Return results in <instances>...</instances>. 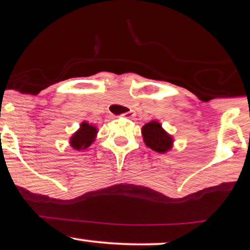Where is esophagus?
I'll return each mask as SVG.
<instances>
[{
    "label": "esophagus",
    "instance_id": "1",
    "mask_svg": "<svg viewBox=\"0 0 250 250\" xmlns=\"http://www.w3.org/2000/svg\"><path fill=\"white\" fill-rule=\"evenodd\" d=\"M133 115H135V112H133V111H128V112H125V113L122 114V117H125V118H132Z\"/></svg>",
    "mask_w": 250,
    "mask_h": 250
}]
</instances>
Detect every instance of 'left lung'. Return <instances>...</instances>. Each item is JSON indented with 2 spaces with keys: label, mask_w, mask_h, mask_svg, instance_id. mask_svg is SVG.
<instances>
[{
  "label": "left lung",
  "mask_w": 250,
  "mask_h": 250,
  "mask_svg": "<svg viewBox=\"0 0 250 250\" xmlns=\"http://www.w3.org/2000/svg\"><path fill=\"white\" fill-rule=\"evenodd\" d=\"M144 143L150 149L165 154L173 147V137L163 129L159 121H150L142 128Z\"/></svg>",
  "instance_id": "obj_1"
}]
</instances>
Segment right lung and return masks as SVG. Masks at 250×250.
<instances>
[{
	"label": "right lung",
	"mask_w": 250,
	"mask_h": 250,
	"mask_svg": "<svg viewBox=\"0 0 250 250\" xmlns=\"http://www.w3.org/2000/svg\"><path fill=\"white\" fill-rule=\"evenodd\" d=\"M97 128L93 125L83 121L80 124L79 129L70 137V146L76 150H83L95 142L97 136Z\"/></svg>",
	"instance_id": "obj_1"
}]
</instances>
